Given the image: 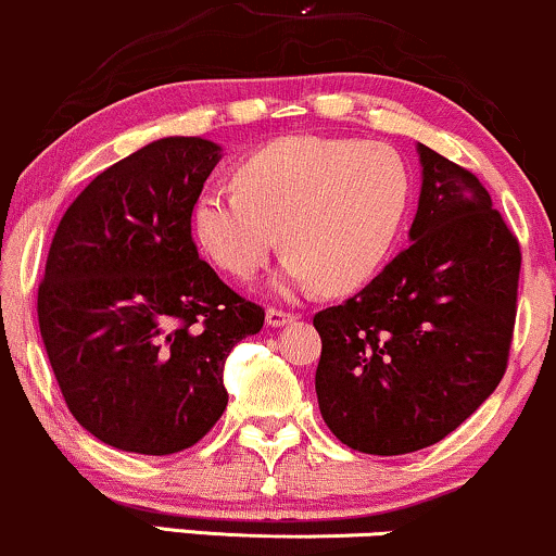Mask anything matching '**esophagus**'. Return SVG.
I'll return each instance as SVG.
<instances>
[{
    "label": "esophagus",
    "instance_id": "esophagus-1",
    "mask_svg": "<svg viewBox=\"0 0 556 556\" xmlns=\"http://www.w3.org/2000/svg\"><path fill=\"white\" fill-rule=\"evenodd\" d=\"M295 318H298L295 313L282 311V307H266V324L274 326V329H277V326L292 324V320H295Z\"/></svg>",
    "mask_w": 556,
    "mask_h": 556
}]
</instances>
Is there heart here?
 I'll return each instance as SVG.
<instances>
[{"label": "heart", "instance_id": "1", "mask_svg": "<svg viewBox=\"0 0 556 556\" xmlns=\"http://www.w3.org/2000/svg\"><path fill=\"white\" fill-rule=\"evenodd\" d=\"M236 186L193 202V236L219 269L253 279L279 249L285 285L350 292L372 279L404 230L412 173L383 142L285 137L236 168Z\"/></svg>", "mask_w": 556, "mask_h": 556}]
</instances>
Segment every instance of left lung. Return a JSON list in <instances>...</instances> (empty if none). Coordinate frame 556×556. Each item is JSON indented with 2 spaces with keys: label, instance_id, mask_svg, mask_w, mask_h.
Segmentation results:
<instances>
[{
  "label": "left lung",
  "instance_id": "1",
  "mask_svg": "<svg viewBox=\"0 0 556 556\" xmlns=\"http://www.w3.org/2000/svg\"><path fill=\"white\" fill-rule=\"evenodd\" d=\"M409 240L357 295L313 316L324 422L370 456L434 445L500 386L518 313L520 243L471 170L419 144Z\"/></svg>",
  "mask_w": 556,
  "mask_h": 556
}]
</instances>
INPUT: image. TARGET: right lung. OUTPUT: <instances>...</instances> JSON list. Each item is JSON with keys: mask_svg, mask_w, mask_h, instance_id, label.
<instances>
[{"mask_svg": "<svg viewBox=\"0 0 556 556\" xmlns=\"http://www.w3.org/2000/svg\"><path fill=\"white\" fill-rule=\"evenodd\" d=\"M217 160L210 139H157L90 180L53 232L38 285L46 354L77 422L118 451L197 445L227 406V354L264 326L191 238Z\"/></svg>", "mask_w": 556, "mask_h": 556, "instance_id": "obj_1", "label": "right lung"}]
</instances>
